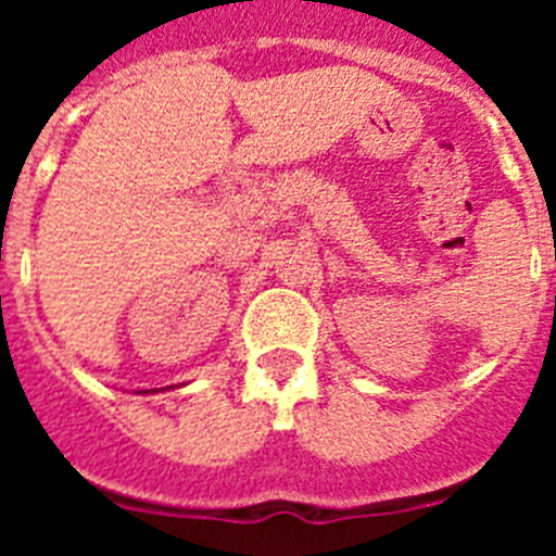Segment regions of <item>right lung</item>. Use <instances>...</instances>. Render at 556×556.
<instances>
[{"instance_id":"add662e5","label":"right lung","mask_w":556,"mask_h":556,"mask_svg":"<svg viewBox=\"0 0 556 556\" xmlns=\"http://www.w3.org/2000/svg\"><path fill=\"white\" fill-rule=\"evenodd\" d=\"M150 392H159V390H150Z\"/></svg>"}]
</instances>
